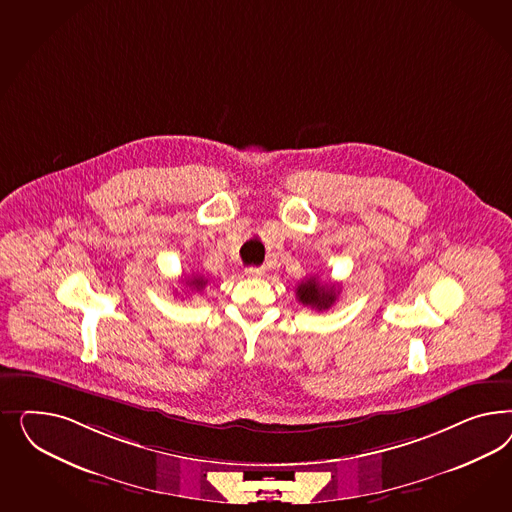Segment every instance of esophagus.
<instances>
[{
    "mask_svg": "<svg viewBox=\"0 0 512 512\" xmlns=\"http://www.w3.org/2000/svg\"><path fill=\"white\" fill-rule=\"evenodd\" d=\"M263 274L264 272L261 268H255V266H249V268H246V276H248V278H261Z\"/></svg>",
    "mask_w": 512,
    "mask_h": 512,
    "instance_id": "obj_1",
    "label": "esophagus"
}]
</instances>
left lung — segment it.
Returning a JSON list of instances; mask_svg holds the SVG:
<instances>
[{"mask_svg":"<svg viewBox=\"0 0 512 512\" xmlns=\"http://www.w3.org/2000/svg\"><path fill=\"white\" fill-rule=\"evenodd\" d=\"M340 291L334 287V285H323L319 283V279L311 278L302 281L298 287H296V298L298 302H302L304 306H310L315 308L317 311L328 310L334 302H336V295Z\"/></svg>","mask_w":512,"mask_h":512,"instance_id":"1","label":"left lung"}]
</instances>
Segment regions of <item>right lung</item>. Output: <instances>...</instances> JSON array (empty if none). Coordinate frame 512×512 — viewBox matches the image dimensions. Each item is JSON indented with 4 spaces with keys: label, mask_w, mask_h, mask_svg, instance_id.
<instances>
[{
    "label": "right lung",
    "mask_w": 512,
    "mask_h": 512,
    "mask_svg": "<svg viewBox=\"0 0 512 512\" xmlns=\"http://www.w3.org/2000/svg\"><path fill=\"white\" fill-rule=\"evenodd\" d=\"M186 285H189L191 291H201L202 287L206 285V279L202 276H193V278L187 279Z\"/></svg>",
    "instance_id": "1"
}]
</instances>
